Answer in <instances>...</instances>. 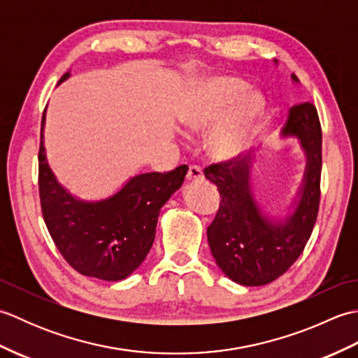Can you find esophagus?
I'll use <instances>...</instances> for the list:
<instances>
[{"label":"esophagus","instance_id":"obj_1","mask_svg":"<svg viewBox=\"0 0 358 358\" xmlns=\"http://www.w3.org/2000/svg\"><path fill=\"white\" fill-rule=\"evenodd\" d=\"M186 178L189 181H200V180H203V172L199 166H189Z\"/></svg>","mask_w":358,"mask_h":358}]
</instances>
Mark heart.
I'll use <instances>...</instances> for the list:
<instances>
[{
    "instance_id": "heart-1",
    "label": "heart",
    "mask_w": 358,
    "mask_h": 358,
    "mask_svg": "<svg viewBox=\"0 0 358 358\" xmlns=\"http://www.w3.org/2000/svg\"><path fill=\"white\" fill-rule=\"evenodd\" d=\"M235 77H214L201 81L196 95L183 115L192 132H204L227 117L209 136L210 154L218 159L238 157L254 138L264 101Z\"/></svg>"
}]
</instances>
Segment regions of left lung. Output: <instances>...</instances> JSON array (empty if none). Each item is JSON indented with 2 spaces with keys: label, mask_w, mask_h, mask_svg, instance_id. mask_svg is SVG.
Instances as JSON below:
<instances>
[{
  "label": "left lung",
  "mask_w": 358,
  "mask_h": 358,
  "mask_svg": "<svg viewBox=\"0 0 358 358\" xmlns=\"http://www.w3.org/2000/svg\"><path fill=\"white\" fill-rule=\"evenodd\" d=\"M296 83L299 78L292 75ZM296 136L306 154L300 199L283 223L263 215L249 185L250 154L204 169L220 192V208L208 227V241L218 268L235 283L263 286L291 268L313 234L320 206L322 126L313 103L295 104L281 131Z\"/></svg>",
  "instance_id": "left-lung-1"
}]
</instances>
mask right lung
<instances>
[{"label":"right lung","instance_id":"right-lung-1","mask_svg":"<svg viewBox=\"0 0 358 358\" xmlns=\"http://www.w3.org/2000/svg\"><path fill=\"white\" fill-rule=\"evenodd\" d=\"M69 78L64 73L59 83ZM44 113L38 152V187L44 223L64 260L86 277L118 281L144 262L155 238L159 209L181 187L187 166L132 177L101 201L75 199L45 162Z\"/></svg>","mask_w":358,"mask_h":358}]
</instances>
